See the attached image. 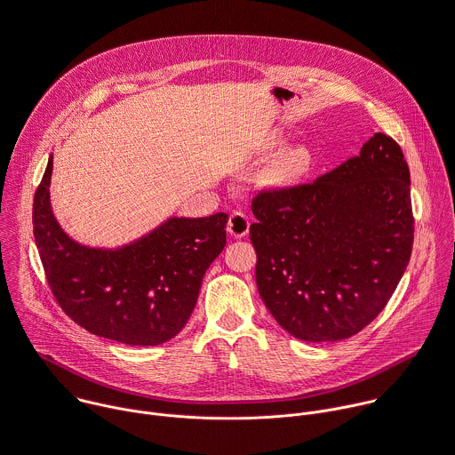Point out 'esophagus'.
Returning <instances> with one entry per match:
<instances>
[{"instance_id":"1","label":"esophagus","mask_w":455,"mask_h":455,"mask_svg":"<svg viewBox=\"0 0 455 455\" xmlns=\"http://www.w3.org/2000/svg\"><path fill=\"white\" fill-rule=\"evenodd\" d=\"M249 217L243 212H235L228 220V233L235 238H243L249 233Z\"/></svg>"}]
</instances>
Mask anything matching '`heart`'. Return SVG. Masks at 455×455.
<instances>
[{
	"label": "heart",
	"instance_id": "heart-1",
	"mask_svg": "<svg viewBox=\"0 0 455 455\" xmlns=\"http://www.w3.org/2000/svg\"><path fill=\"white\" fill-rule=\"evenodd\" d=\"M313 165V155L306 148H297L286 151L277 158L268 172V181L272 185H290L300 180L304 174L309 172Z\"/></svg>",
	"mask_w": 455,
	"mask_h": 455
}]
</instances>
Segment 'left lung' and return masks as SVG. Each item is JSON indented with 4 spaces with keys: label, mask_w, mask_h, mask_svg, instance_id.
Wrapping results in <instances>:
<instances>
[{
    "label": "left lung",
    "mask_w": 455,
    "mask_h": 455,
    "mask_svg": "<svg viewBox=\"0 0 455 455\" xmlns=\"http://www.w3.org/2000/svg\"><path fill=\"white\" fill-rule=\"evenodd\" d=\"M252 213L259 297L304 341H338L364 329L411 258L409 167L384 133L313 183L261 190Z\"/></svg>",
    "instance_id": "8db88e82"
}]
</instances>
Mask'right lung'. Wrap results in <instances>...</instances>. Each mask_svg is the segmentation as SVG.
<instances>
[{
	"label": "right lung",
	"mask_w": 455,
	"mask_h": 455,
	"mask_svg": "<svg viewBox=\"0 0 455 455\" xmlns=\"http://www.w3.org/2000/svg\"><path fill=\"white\" fill-rule=\"evenodd\" d=\"M53 156L34 197V236L50 288L78 325L124 345H160L188 322L212 261L226 245V213L172 217L119 249L75 242L50 203Z\"/></svg>",
	"instance_id": "add662e5"
}]
</instances>
